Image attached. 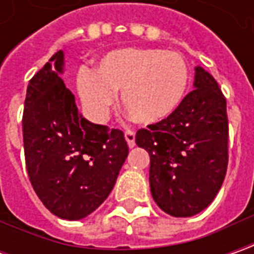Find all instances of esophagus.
Wrapping results in <instances>:
<instances>
[{"label":"esophagus","instance_id":"1","mask_svg":"<svg viewBox=\"0 0 254 254\" xmlns=\"http://www.w3.org/2000/svg\"><path fill=\"white\" fill-rule=\"evenodd\" d=\"M124 135H126V141L128 144V147L132 148L135 145V132L132 131V130H127V131L124 132Z\"/></svg>","mask_w":254,"mask_h":254}]
</instances>
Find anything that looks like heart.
I'll use <instances>...</instances> for the list:
<instances>
[{
  "label": "heart",
  "instance_id": "heart-1",
  "mask_svg": "<svg viewBox=\"0 0 254 254\" xmlns=\"http://www.w3.org/2000/svg\"><path fill=\"white\" fill-rule=\"evenodd\" d=\"M190 84L184 58L155 48H122L103 55L94 69L77 73L76 87L94 122H104L120 90L128 117L140 124H157L178 110Z\"/></svg>",
  "mask_w": 254,
  "mask_h": 254
}]
</instances>
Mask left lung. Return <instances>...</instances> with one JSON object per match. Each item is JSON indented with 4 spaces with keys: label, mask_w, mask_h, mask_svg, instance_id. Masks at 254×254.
I'll return each instance as SVG.
<instances>
[{
    "label": "left lung",
    "mask_w": 254,
    "mask_h": 254,
    "mask_svg": "<svg viewBox=\"0 0 254 254\" xmlns=\"http://www.w3.org/2000/svg\"><path fill=\"white\" fill-rule=\"evenodd\" d=\"M195 89L164 122L135 134L150 154V187L165 213L188 218L215 199L228 170L226 99L213 76L195 67Z\"/></svg>",
    "instance_id": "8db88e82"
}]
</instances>
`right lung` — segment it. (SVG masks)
<instances>
[{"instance_id":"obj_1","label":"right lung","mask_w":254,"mask_h":254,"mask_svg":"<svg viewBox=\"0 0 254 254\" xmlns=\"http://www.w3.org/2000/svg\"><path fill=\"white\" fill-rule=\"evenodd\" d=\"M59 51L29 80L22 132L26 171L38 198L54 215L86 218L112 192L128 155L124 132L79 114L59 74Z\"/></svg>"}]
</instances>
